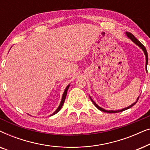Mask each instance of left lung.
<instances>
[{
    "instance_id": "1",
    "label": "left lung",
    "mask_w": 150,
    "mask_h": 150,
    "mask_svg": "<svg viewBox=\"0 0 150 150\" xmlns=\"http://www.w3.org/2000/svg\"><path fill=\"white\" fill-rule=\"evenodd\" d=\"M126 35H127V37H128V38L129 39H130V40H132V42H134L135 44H137V46H139V47H140V48L143 50V52H144V54H145V58H146V63H145V69H146V71H147V63H148V56H147V52L146 48H145V47L144 46H143V45L142 44H141V43L140 42H139V41L138 40H137V39L136 38H135V37H134V35H132V33H128V32H126ZM139 96L138 97V98H137V100L136 102H134V103L131 104V105L128 106V107L124 108H122V110H107L104 109V108H102L100 107V106H98V104H96V102H94L93 100L91 99V97H90V99H91V100L92 101V102H93V103L94 105L96 106V107L97 108H98V109H99L100 110H101V111H103V112H109V113H111V112H112H112H120L124 111V110H127V109H128V108H131V107H132V106H134V104L137 103V101H138V100H139Z\"/></svg>"
}]
</instances>
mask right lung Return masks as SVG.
Segmentation results:
<instances>
[{
  "instance_id": "1",
  "label": "right lung",
  "mask_w": 150,
  "mask_h": 150,
  "mask_svg": "<svg viewBox=\"0 0 150 150\" xmlns=\"http://www.w3.org/2000/svg\"><path fill=\"white\" fill-rule=\"evenodd\" d=\"M69 85H68L67 86V87L65 88V91H64V93H63V96H62V99H61V103H60V105L59 106V107H58V108H57V109L55 110V111L53 112V113L52 114V115H50V116H52V115H54V114H56V113H57V112H58L59 110H61V107H62L63 106V103H64V102H65V98H66V95H67V90H68V89H69Z\"/></svg>"
}]
</instances>
